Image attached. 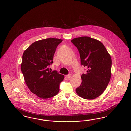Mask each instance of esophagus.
Listing matches in <instances>:
<instances>
[{
    "mask_svg": "<svg viewBox=\"0 0 131 131\" xmlns=\"http://www.w3.org/2000/svg\"><path fill=\"white\" fill-rule=\"evenodd\" d=\"M65 77H66V78H67V79L70 78V77H71V74H68V75H66Z\"/></svg>",
    "mask_w": 131,
    "mask_h": 131,
    "instance_id": "esophagus-1",
    "label": "esophagus"
}]
</instances>
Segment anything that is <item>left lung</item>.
I'll return each mask as SVG.
<instances>
[{"label":"left lung","instance_id":"obj_1","mask_svg":"<svg viewBox=\"0 0 131 131\" xmlns=\"http://www.w3.org/2000/svg\"><path fill=\"white\" fill-rule=\"evenodd\" d=\"M71 42L79 51L81 65L86 73L81 76V83L76 89L79 97L94 99L100 96L111 78V58L104 46L99 41L88 36L73 39Z\"/></svg>","mask_w":131,"mask_h":131}]
</instances>
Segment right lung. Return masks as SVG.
Segmentation results:
<instances>
[{
    "instance_id": "right-lung-1",
    "label": "right lung",
    "mask_w": 131,
    "mask_h": 131,
    "mask_svg": "<svg viewBox=\"0 0 131 131\" xmlns=\"http://www.w3.org/2000/svg\"><path fill=\"white\" fill-rule=\"evenodd\" d=\"M62 41L58 38H47L33 43L22 56L21 70L29 90L37 97L50 98L59 92L63 75L56 70L51 71L57 46Z\"/></svg>"
}]
</instances>
